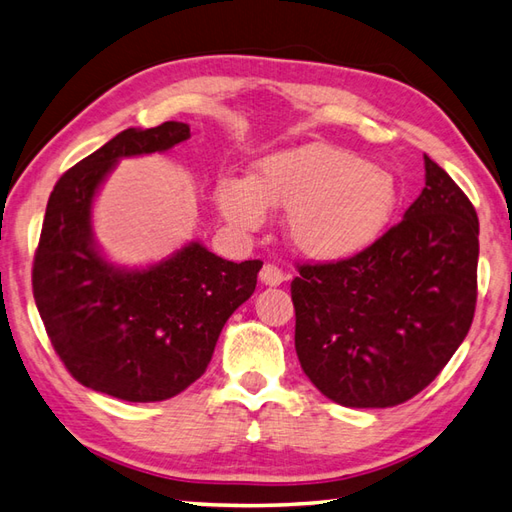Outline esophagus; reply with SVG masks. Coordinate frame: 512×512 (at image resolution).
Segmentation results:
<instances>
[{
	"instance_id": "1",
	"label": "esophagus",
	"mask_w": 512,
	"mask_h": 512,
	"mask_svg": "<svg viewBox=\"0 0 512 512\" xmlns=\"http://www.w3.org/2000/svg\"><path fill=\"white\" fill-rule=\"evenodd\" d=\"M259 279H262V284H266V286H279V284H284V281H286V275L279 266L264 264L262 273H259Z\"/></svg>"
}]
</instances>
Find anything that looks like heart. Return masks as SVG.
Instances as JSON below:
<instances>
[{
    "mask_svg": "<svg viewBox=\"0 0 512 512\" xmlns=\"http://www.w3.org/2000/svg\"><path fill=\"white\" fill-rule=\"evenodd\" d=\"M215 195L239 228H257L266 209L288 211L292 244L321 262L367 248L396 209V182L387 169L323 143L270 156L250 180H222Z\"/></svg>",
    "mask_w": 512,
    "mask_h": 512,
    "instance_id": "b5f03b06",
    "label": "heart"
}]
</instances>
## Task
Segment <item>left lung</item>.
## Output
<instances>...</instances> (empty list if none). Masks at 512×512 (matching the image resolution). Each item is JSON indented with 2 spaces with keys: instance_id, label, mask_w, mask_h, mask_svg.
<instances>
[{
  "instance_id": "obj_1",
  "label": "left lung",
  "mask_w": 512,
  "mask_h": 512,
  "mask_svg": "<svg viewBox=\"0 0 512 512\" xmlns=\"http://www.w3.org/2000/svg\"><path fill=\"white\" fill-rule=\"evenodd\" d=\"M424 171L402 222L347 259L297 264L290 284L301 369L343 407H396L420 394L473 323L480 222L429 156Z\"/></svg>"
}]
</instances>
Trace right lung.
<instances>
[{"label":"right lung","instance_id":"1","mask_svg":"<svg viewBox=\"0 0 512 512\" xmlns=\"http://www.w3.org/2000/svg\"><path fill=\"white\" fill-rule=\"evenodd\" d=\"M189 136L176 121L125 129L63 173L43 217L32 295L48 339L81 385L118 400L158 402L195 383L264 266L226 262L198 242L145 270L114 268L96 250L92 200L118 158L167 151Z\"/></svg>","mask_w":512,"mask_h":512}]
</instances>
